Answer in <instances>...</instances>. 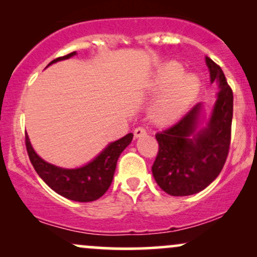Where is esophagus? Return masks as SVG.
I'll return each mask as SVG.
<instances>
[{"label":"esophagus","mask_w":257,"mask_h":257,"mask_svg":"<svg viewBox=\"0 0 257 257\" xmlns=\"http://www.w3.org/2000/svg\"><path fill=\"white\" fill-rule=\"evenodd\" d=\"M145 134H146V129L145 128H143V126H138V128H135V131H134L135 138L144 137Z\"/></svg>","instance_id":"obj_1"}]
</instances>
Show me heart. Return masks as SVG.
<instances>
[{"label":"heart","mask_w":257,"mask_h":257,"mask_svg":"<svg viewBox=\"0 0 257 257\" xmlns=\"http://www.w3.org/2000/svg\"><path fill=\"white\" fill-rule=\"evenodd\" d=\"M184 73L181 64L170 61L159 70L153 79V91L162 93L152 107V117L158 123L175 120L198 94L199 79Z\"/></svg>","instance_id":"obj_1"}]
</instances>
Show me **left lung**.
Masks as SVG:
<instances>
[{"label":"left lung","instance_id":"left-lung-1","mask_svg":"<svg viewBox=\"0 0 257 257\" xmlns=\"http://www.w3.org/2000/svg\"><path fill=\"white\" fill-rule=\"evenodd\" d=\"M205 63L210 81L220 88L208 124L198 129L202 104H197L176 124L156 134L159 149L152 174L170 196H191L204 190L219 176L228 156L233 91L219 65L208 57Z\"/></svg>","mask_w":257,"mask_h":257}]
</instances>
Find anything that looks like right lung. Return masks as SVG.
<instances>
[{
    "mask_svg": "<svg viewBox=\"0 0 257 257\" xmlns=\"http://www.w3.org/2000/svg\"><path fill=\"white\" fill-rule=\"evenodd\" d=\"M76 52L57 58L48 64V66L57 61L73 57ZM133 140L129 133L119 140L113 141L96 158L84 167L76 169H64L43 161L32 149L28 135H25V145L29 158L40 178L53 191L67 199L75 202H93L99 199L110 187L116 170L117 161L120 153Z\"/></svg>",
    "mask_w": 257,
    "mask_h": 257,
    "instance_id": "right-lung-1",
    "label": "right lung"
}]
</instances>
